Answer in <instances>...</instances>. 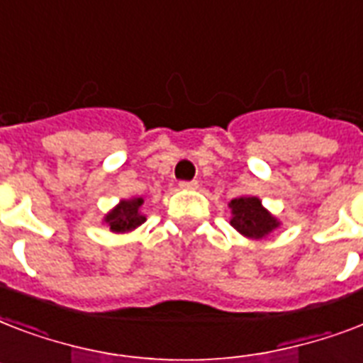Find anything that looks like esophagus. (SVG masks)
Here are the masks:
<instances>
[{"instance_id":"34e87169","label":"esophagus","mask_w":363,"mask_h":363,"mask_svg":"<svg viewBox=\"0 0 363 363\" xmlns=\"http://www.w3.org/2000/svg\"><path fill=\"white\" fill-rule=\"evenodd\" d=\"M179 186H181L182 190H196V188H198V181H181L179 182Z\"/></svg>"}]
</instances>
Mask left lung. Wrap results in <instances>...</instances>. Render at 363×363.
<instances>
[{"label": "left lung", "instance_id": "1", "mask_svg": "<svg viewBox=\"0 0 363 363\" xmlns=\"http://www.w3.org/2000/svg\"><path fill=\"white\" fill-rule=\"evenodd\" d=\"M232 226L242 235L259 239L279 226V222L262 207L258 198H238L232 203Z\"/></svg>", "mask_w": 363, "mask_h": 363}]
</instances>
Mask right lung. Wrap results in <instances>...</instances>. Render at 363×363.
Returning <instances> with one entry per match:
<instances>
[{
	"instance_id": "1",
	"label": "right lung",
	"mask_w": 363,
	"mask_h": 363,
	"mask_svg": "<svg viewBox=\"0 0 363 363\" xmlns=\"http://www.w3.org/2000/svg\"><path fill=\"white\" fill-rule=\"evenodd\" d=\"M141 205V198L128 199V201L124 199L115 211H111L105 222L109 224L113 232H128V230L141 226L145 222V215H141V211H139Z\"/></svg>"
}]
</instances>
